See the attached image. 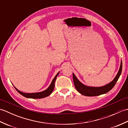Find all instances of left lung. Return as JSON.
<instances>
[{"label":"left lung","instance_id":"1","mask_svg":"<svg viewBox=\"0 0 128 128\" xmlns=\"http://www.w3.org/2000/svg\"><path fill=\"white\" fill-rule=\"evenodd\" d=\"M122 70V62L121 60L120 68H119V71L115 78H114L112 81H111L109 84L100 87H91L84 85L82 83H81L78 79V78L76 77V76L74 73H72L73 81H74V84L76 89L81 94L86 96H99V95L107 93L108 92H109L110 90L113 88V87L114 86L115 84H116V81H118L119 76L121 75Z\"/></svg>","mask_w":128,"mask_h":128}]
</instances>
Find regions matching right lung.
Returning a JSON list of instances; mask_svg holds the SVG:
<instances>
[{
	"label": "right lung",
	"instance_id": "1",
	"mask_svg": "<svg viewBox=\"0 0 128 128\" xmlns=\"http://www.w3.org/2000/svg\"><path fill=\"white\" fill-rule=\"evenodd\" d=\"M59 74V72L56 75V76L54 77L53 80H52V81L50 86H49L48 88L46 90L42 92H36V93H25V92H22L20 91H19L18 90L15 88V86L14 88L16 90V91H18V92L19 94H21V95H22L23 96L25 97L26 98H34V99L42 98H44L46 97L50 96V95L52 94V92H53L54 88V84H55V81L56 78V77L58 76Z\"/></svg>",
	"mask_w": 128,
	"mask_h": 128
}]
</instances>
